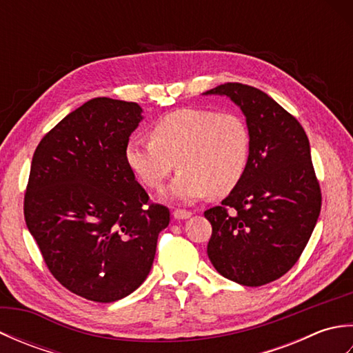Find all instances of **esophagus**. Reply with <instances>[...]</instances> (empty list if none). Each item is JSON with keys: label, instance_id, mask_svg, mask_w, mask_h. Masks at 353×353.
Wrapping results in <instances>:
<instances>
[{"label": "esophagus", "instance_id": "34e87169", "mask_svg": "<svg viewBox=\"0 0 353 353\" xmlns=\"http://www.w3.org/2000/svg\"><path fill=\"white\" fill-rule=\"evenodd\" d=\"M172 216H174L176 220H186L191 216L190 211H183V209H176L174 212H172Z\"/></svg>", "mask_w": 353, "mask_h": 353}]
</instances>
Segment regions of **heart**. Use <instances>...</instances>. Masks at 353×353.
<instances>
[{
    "label": "heart",
    "instance_id": "b5f03b06",
    "mask_svg": "<svg viewBox=\"0 0 353 353\" xmlns=\"http://www.w3.org/2000/svg\"><path fill=\"white\" fill-rule=\"evenodd\" d=\"M150 139H132L124 148L125 165L150 190L181 170L163 197L179 203L221 197L234 191L245 174L250 134L232 114L185 108L162 117L150 129Z\"/></svg>",
    "mask_w": 353,
    "mask_h": 353
}]
</instances>
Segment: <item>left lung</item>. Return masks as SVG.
<instances>
[{"label": "left lung", "instance_id": "8db88e82", "mask_svg": "<svg viewBox=\"0 0 353 353\" xmlns=\"http://www.w3.org/2000/svg\"><path fill=\"white\" fill-rule=\"evenodd\" d=\"M203 95L234 101L250 134L243 181L205 212L212 224L208 256L226 279L261 287L296 264L316 228L321 194L310 141L301 123L256 88L226 83Z\"/></svg>", "mask_w": 353, "mask_h": 353}]
</instances>
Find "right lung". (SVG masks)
Returning <instances> with one entry per match:
<instances>
[{"label":"right lung","instance_id":"1","mask_svg":"<svg viewBox=\"0 0 353 353\" xmlns=\"http://www.w3.org/2000/svg\"><path fill=\"white\" fill-rule=\"evenodd\" d=\"M138 103L94 99L51 129L33 154L24 199L30 234L65 288L110 303L152 270L170 211L150 205L124 161Z\"/></svg>","mask_w":353,"mask_h":353}]
</instances>
